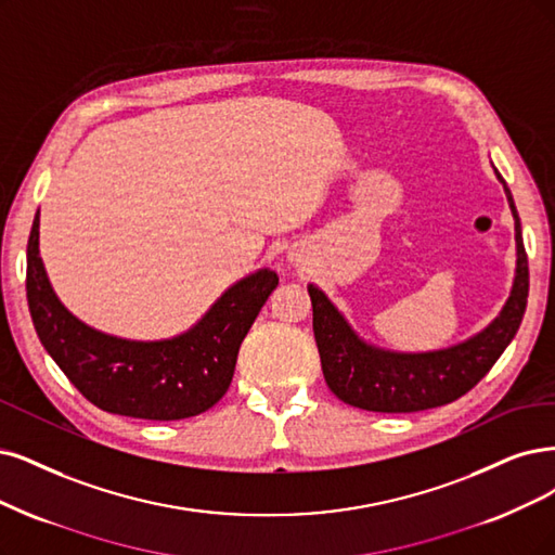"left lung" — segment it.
Instances as JSON below:
<instances>
[{"instance_id":"1","label":"left lung","mask_w":555,"mask_h":555,"mask_svg":"<svg viewBox=\"0 0 555 555\" xmlns=\"http://www.w3.org/2000/svg\"><path fill=\"white\" fill-rule=\"evenodd\" d=\"M496 176L515 215L517 276L505 309L482 334L448 350L427 354L375 350L350 330V324L322 291L309 285L324 382L338 400L382 414H412L448 404L468 393L515 338L528 301V256L515 201L499 171Z\"/></svg>"}]
</instances>
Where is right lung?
<instances>
[{
  "instance_id": "1",
  "label": "right lung",
  "mask_w": 555,
  "mask_h": 555,
  "mask_svg": "<svg viewBox=\"0 0 555 555\" xmlns=\"http://www.w3.org/2000/svg\"><path fill=\"white\" fill-rule=\"evenodd\" d=\"M279 276L260 270L235 283L192 332L134 343L100 334L70 315L38 256V215L27 244V301L36 334L77 391L102 412L180 421L208 412L229 391L240 345Z\"/></svg>"
}]
</instances>
